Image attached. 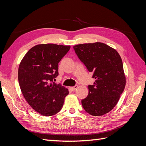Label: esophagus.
Here are the masks:
<instances>
[{"instance_id": "esophagus-1", "label": "esophagus", "mask_w": 146, "mask_h": 146, "mask_svg": "<svg viewBox=\"0 0 146 146\" xmlns=\"http://www.w3.org/2000/svg\"><path fill=\"white\" fill-rule=\"evenodd\" d=\"M77 85H75L74 86H72V87H70V90H71L72 91H75V90H76V88H77Z\"/></svg>"}]
</instances>
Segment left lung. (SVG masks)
Returning a JSON list of instances; mask_svg holds the SVG:
<instances>
[{
    "label": "left lung",
    "mask_w": 146,
    "mask_h": 146,
    "mask_svg": "<svg viewBox=\"0 0 146 146\" xmlns=\"http://www.w3.org/2000/svg\"><path fill=\"white\" fill-rule=\"evenodd\" d=\"M74 49L95 82L88 85L83 108L92 116L107 114L115 107L125 86L122 61L118 52L102 42L81 44Z\"/></svg>",
    "instance_id": "obj_1"
}]
</instances>
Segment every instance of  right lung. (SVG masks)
<instances>
[{
	"mask_svg": "<svg viewBox=\"0 0 146 146\" xmlns=\"http://www.w3.org/2000/svg\"><path fill=\"white\" fill-rule=\"evenodd\" d=\"M70 46L44 44L33 47L19 66L18 81L25 99L34 110L44 116L58 113L68 89L54 82L58 76V63Z\"/></svg>",
	"mask_w": 146,
	"mask_h": 146,
	"instance_id": "right-lung-1",
	"label": "right lung"
}]
</instances>
